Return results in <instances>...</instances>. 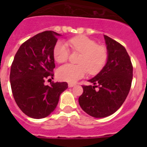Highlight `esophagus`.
Returning <instances> with one entry per match:
<instances>
[{"label": "esophagus", "instance_id": "34e87169", "mask_svg": "<svg viewBox=\"0 0 147 147\" xmlns=\"http://www.w3.org/2000/svg\"><path fill=\"white\" fill-rule=\"evenodd\" d=\"M75 86H76V85H75V84H73V83H69V84H68V87H69V88H73V87Z\"/></svg>", "mask_w": 147, "mask_h": 147}]
</instances>
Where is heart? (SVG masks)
I'll list each match as a JSON object with an SVG mask.
<instances>
[{
  "instance_id": "b5f03b06",
  "label": "heart",
  "mask_w": 147,
  "mask_h": 147,
  "mask_svg": "<svg viewBox=\"0 0 147 147\" xmlns=\"http://www.w3.org/2000/svg\"><path fill=\"white\" fill-rule=\"evenodd\" d=\"M73 49L82 53L78 65L66 64L59 67L57 71L58 79L62 81L74 83L89 73L96 74L102 69L107 60V51L102 45L89 37L81 35L72 37L67 41ZM70 51L68 45L63 41H58L53 50L54 59L59 63L68 59Z\"/></svg>"
}]
</instances>
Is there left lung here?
Here are the masks:
<instances>
[{
    "label": "left lung",
    "mask_w": 147,
    "mask_h": 147,
    "mask_svg": "<svg viewBox=\"0 0 147 147\" xmlns=\"http://www.w3.org/2000/svg\"><path fill=\"white\" fill-rule=\"evenodd\" d=\"M104 37L107 62L98 74L88 80L93 85H83L79 98L82 109L95 118L107 117L117 111L129 93L132 80L133 67L125 48L106 35Z\"/></svg>",
    "instance_id": "obj_1"
}]
</instances>
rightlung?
<instances>
[{
  "label": "right lung",
  "mask_w": 147,
  "mask_h": 147,
  "mask_svg": "<svg viewBox=\"0 0 147 147\" xmlns=\"http://www.w3.org/2000/svg\"><path fill=\"white\" fill-rule=\"evenodd\" d=\"M60 34L53 31L41 32L23 42L15 56L10 71L13 96L19 108L33 119H42L55 110L67 82L45 85V79L54 76L53 54Z\"/></svg>",
  "instance_id": "obj_1"
}]
</instances>
